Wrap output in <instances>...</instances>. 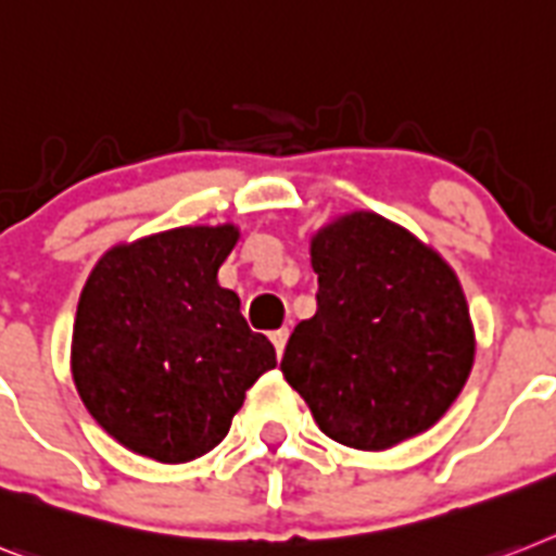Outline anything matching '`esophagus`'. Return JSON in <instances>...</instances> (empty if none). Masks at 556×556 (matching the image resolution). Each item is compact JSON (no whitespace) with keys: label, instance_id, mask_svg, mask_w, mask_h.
I'll use <instances>...</instances> for the list:
<instances>
[{"label":"esophagus","instance_id":"obj_1","mask_svg":"<svg viewBox=\"0 0 556 556\" xmlns=\"http://www.w3.org/2000/svg\"><path fill=\"white\" fill-rule=\"evenodd\" d=\"M269 341L275 343V352H278V357L283 355V346H287V341H289V329L283 327V329H275L273 334H269Z\"/></svg>","mask_w":556,"mask_h":556}]
</instances>
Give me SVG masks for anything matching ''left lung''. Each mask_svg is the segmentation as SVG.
Listing matches in <instances>:
<instances>
[{
  "label": "left lung",
  "mask_w": 556,
  "mask_h": 556,
  "mask_svg": "<svg viewBox=\"0 0 556 556\" xmlns=\"http://www.w3.org/2000/svg\"><path fill=\"white\" fill-rule=\"evenodd\" d=\"M318 309L289 334L281 371L327 438L380 452L426 432L460 394L475 332L438 252L375 213L312 238Z\"/></svg>",
  "instance_id": "8db88e82"
}]
</instances>
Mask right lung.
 I'll return each mask as SVG.
<instances>
[{"label": "right lung", "instance_id": "right-lung-1", "mask_svg": "<svg viewBox=\"0 0 556 556\" xmlns=\"http://www.w3.org/2000/svg\"><path fill=\"white\" fill-rule=\"evenodd\" d=\"M238 229L178 227L113 247L81 289L73 380L110 438L159 463L195 460L227 438L247 389L275 369L218 267Z\"/></svg>", "mask_w": 556, "mask_h": 556}]
</instances>
